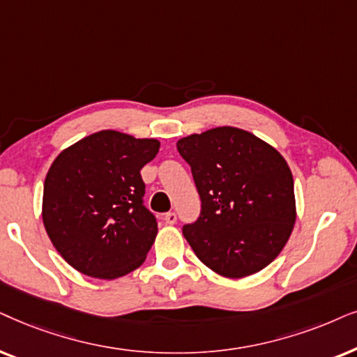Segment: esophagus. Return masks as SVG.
<instances>
[{"mask_svg":"<svg viewBox=\"0 0 357 357\" xmlns=\"http://www.w3.org/2000/svg\"><path fill=\"white\" fill-rule=\"evenodd\" d=\"M165 222L166 223H169V225H173V223H176V220H178V217H176V213L174 212H168V213H165Z\"/></svg>","mask_w":357,"mask_h":357,"instance_id":"1","label":"esophagus"}]
</instances>
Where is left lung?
I'll return each instance as SVG.
<instances>
[{"label":"left lung","mask_w":357,"mask_h":357,"mask_svg":"<svg viewBox=\"0 0 357 357\" xmlns=\"http://www.w3.org/2000/svg\"><path fill=\"white\" fill-rule=\"evenodd\" d=\"M201 197L183 234L207 268L238 279L264 269L296 223L294 179L286 160L250 132L217 127L176 144Z\"/></svg>","instance_id":"left-lung-1"}]
</instances>
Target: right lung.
I'll return each instance as SVG.
<instances>
[{
  "instance_id": "obj_1",
  "label": "right lung",
  "mask_w": 357,
  "mask_h": 357,
  "mask_svg": "<svg viewBox=\"0 0 357 357\" xmlns=\"http://www.w3.org/2000/svg\"><path fill=\"white\" fill-rule=\"evenodd\" d=\"M158 150L155 139L101 130L52 163L42 218L56 251L76 271L116 279L144 263L158 223L144 204L140 169Z\"/></svg>"
}]
</instances>
